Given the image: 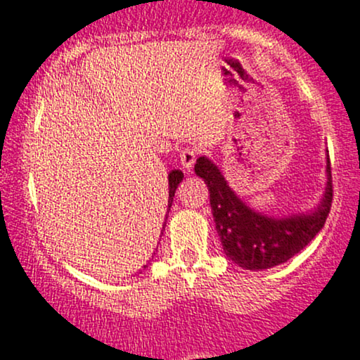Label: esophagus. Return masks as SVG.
<instances>
[{"label":"esophagus","mask_w":360,"mask_h":360,"mask_svg":"<svg viewBox=\"0 0 360 360\" xmlns=\"http://www.w3.org/2000/svg\"><path fill=\"white\" fill-rule=\"evenodd\" d=\"M197 157H198V150L195 148V146H187V148H184L181 150V153H180V163H181V167L185 168V170H192V167H193V163H195V160H197Z\"/></svg>","instance_id":"obj_1"}]
</instances>
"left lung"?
I'll use <instances>...</instances> for the list:
<instances>
[{"mask_svg":"<svg viewBox=\"0 0 360 360\" xmlns=\"http://www.w3.org/2000/svg\"><path fill=\"white\" fill-rule=\"evenodd\" d=\"M195 173L202 176L210 192V207L225 255L245 270H264L285 264L321 232L332 207L330 162L327 163L326 195L317 210L307 215L272 219L250 210L229 187L210 160L200 157Z\"/></svg>","mask_w":360,"mask_h":360,"instance_id":"obj_1","label":"left lung"}]
</instances>
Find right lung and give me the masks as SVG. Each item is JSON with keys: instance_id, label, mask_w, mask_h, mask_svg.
<instances>
[{"instance_id": "right-lung-1", "label": "right lung", "mask_w": 360, "mask_h": 360, "mask_svg": "<svg viewBox=\"0 0 360 360\" xmlns=\"http://www.w3.org/2000/svg\"><path fill=\"white\" fill-rule=\"evenodd\" d=\"M184 180V173L180 170H173L170 175H168V208L167 210H170L172 207V202H173V197H175V190L179 187L180 181ZM167 219H168V212H167ZM163 229H165V225H163ZM146 265H143V269Z\"/></svg>"}]
</instances>
